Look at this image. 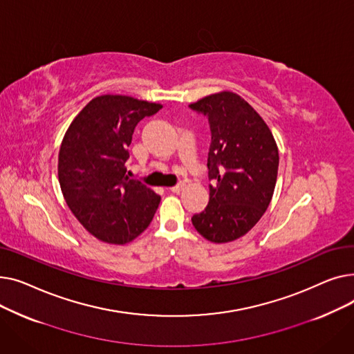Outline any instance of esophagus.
Returning <instances> with one entry per match:
<instances>
[{"label": "esophagus", "mask_w": 354, "mask_h": 354, "mask_svg": "<svg viewBox=\"0 0 354 354\" xmlns=\"http://www.w3.org/2000/svg\"><path fill=\"white\" fill-rule=\"evenodd\" d=\"M185 188V183L183 182H179L178 185H175V187H172V188H169L174 194H179L182 189Z\"/></svg>", "instance_id": "34e87169"}]
</instances>
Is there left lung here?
<instances>
[{
    "instance_id": "obj_1",
    "label": "left lung",
    "mask_w": 354,
    "mask_h": 354,
    "mask_svg": "<svg viewBox=\"0 0 354 354\" xmlns=\"http://www.w3.org/2000/svg\"><path fill=\"white\" fill-rule=\"evenodd\" d=\"M207 115L212 142L205 211L192 216L195 230L211 243L245 235L267 211L277 182L278 147L268 124L234 91L224 90L189 104Z\"/></svg>"
}]
</instances>
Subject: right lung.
Instances as JSON below:
<instances>
[{"instance_id":"add662e5","label":"right lung","mask_w":354,"mask_h":354,"mask_svg":"<svg viewBox=\"0 0 354 354\" xmlns=\"http://www.w3.org/2000/svg\"><path fill=\"white\" fill-rule=\"evenodd\" d=\"M160 103L123 95L91 99L73 119L60 145L59 182L73 215L102 243L123 245L151 224L160 196L126 175L136 124Z\"/></svg>"}]
</instances>
